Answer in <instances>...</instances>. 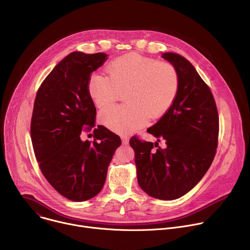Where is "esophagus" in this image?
Instances as JSON below:
<instances>
[{"label": "esophagus", "instance_id": "obj_1", "mask_svg": "<svg viewBox=\"0 0 250 250\" xmlns=\"http://www.w3.org/2000/svg\"><path fill=\"white\" fill-rule=\"evenodd\" d=\"M122 142H123V145H125V146L128 145V136L127 135H123L122 136Z\"/></svg>", "mask_w": 250, "mask_h": 250}]
</instances>
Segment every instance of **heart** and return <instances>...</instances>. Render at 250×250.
Listing matches in <instances>:
<instances>
[{
	"label": "heart",
	"instance_id": "b5f03b06",
	"mask_svg": "<svg viewBox=\"0 0 250 250\" xmlns=\"http://www.w3.org/2000/svg\"><path fill=\"white\" fill-rule=\"evenodd\" d=\"M105 72L106 76H91L89 93L95 104L103 110L125 92V105L100 114L101 123L119 133L144 126L147 118L156 120L163 116L179 89V75L171 63L136 53L114 59L106 65Z\"/></svg>",
	"mask_w": 250,
	"mask_h": 250
}]
</instances>
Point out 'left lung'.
<instances>
[{
	"label": "left lung",
	"instance_id": "obj_1",
	"mask_svg": "<svg viewBox=\"0 0 250 250\" xmlns=\"http://www.w3.org/2000/svg\"><path fill=\"white\" fill-rule=\"evenodd\" d=\"M162 57L176 68L179 89L169 110L147 131L167 146L161 149L158 142L153 145L136 135L129 145L140 188L150 197L175 200L199 183L215 158L219 114L209 87L194 66L176 53H163Z\"/></svg>",
	"mask_w": 250,
	"mask_h": 250
}]
</instances>
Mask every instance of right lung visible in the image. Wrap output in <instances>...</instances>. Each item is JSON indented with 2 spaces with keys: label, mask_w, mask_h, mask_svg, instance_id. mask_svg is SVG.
<instances>
[{
  "label": "right lung",
  "mask_w": 250,
  "mask_h": 250,
  "mask_svg": "<svg viewBox=\"0 0 250 250\" xmlns=\"http://www.w3.org/2000/svg\"><path fill=\"white\" fill-rule=\"evenodd\" d=\"M108 55L72 52L61 60L38 90L30 123L35 158L48 183L70 201L84 202L102 190L119 135L103 125L94 141H82L95 126L96 108L89 93L91 74Z\"/></svg>",
  "instance_id": "add662e5"
}]
</instances>
